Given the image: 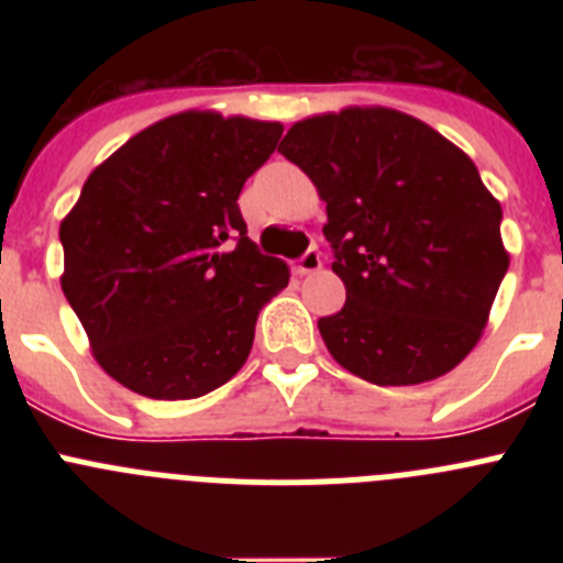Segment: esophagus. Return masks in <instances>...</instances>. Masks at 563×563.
<instances>
[{"label": "esophagus", "mask_w": 563, "mask_h": 563, "mask_svg": "<svg viewBox=\"0 0 563 563\" xmlns=\"http://www.w3.org/2000/svg\"><path fill=\"white\" fill-rule=\"evenodd\" d=\"M318 267H321V253H318L316 247H307V251L301 253V256L292 258V273H298V276L316 273Z\"/></svg>", "instance_id": "1"}]
</instances>
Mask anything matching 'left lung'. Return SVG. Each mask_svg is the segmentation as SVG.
Here are the masks:
<instances>
[{
    "label": "left lung",
    "instance_id": "obj_1",
    "mask_svg": "<svg viewBox=\"0 0 563 563\" xmlns=\"http://www.w3.org/2000/svg\"><path fill=\"white\" fill-rule=\"evenodd\" d=\"M278 152L327 202L341 312L330 355L375 386L445 375L474 350L507 273L501 206L474 161L411 114L350 107L296 123Z\"/></svg>",
    "mask_w": 563,
    "mask_h": 563
}]
</instances>
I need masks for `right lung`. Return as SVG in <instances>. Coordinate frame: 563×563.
<instances>
[{
	"label": "right lung",
	"mask_w": 563,
	"mask_h": 563,
	"mask_svg": "<svg viewBox=\"0 0 563 563\" xmlns=\"http://www.w3.org/2000/svg\"><path fill=\"white\" fill-rule=\"evenodd\" d=\"M282 123L183 112L89 174L62 222V290L107 375L152 400H194L247 361L258 310L290 282L247 239L239 191Z\"/></svg>",
	"instance_id": "add662e5"
}]
</instances>
